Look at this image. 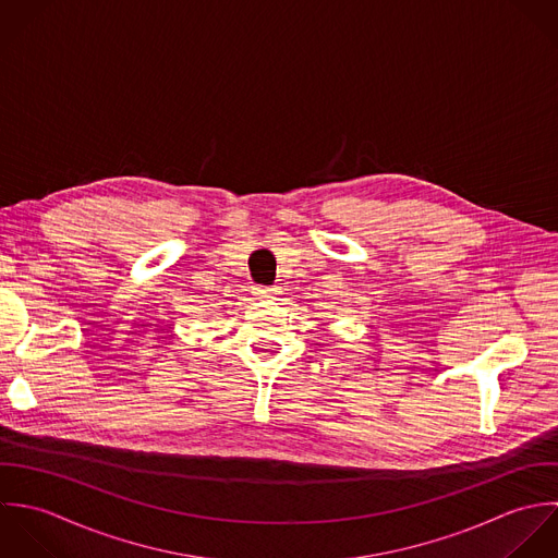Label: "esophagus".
Segmentation results:
<instances>
[{"instance_id": "34e87169", "label": "esophagus", "mask_w": 558, "mask_h": 558, "mask_svg": "<svg viewBox=\"0 0 558 558\" xmlns=\"http://www.w3.org/2000/svg\"><path fill=\"white\" fill-rule=\"evenodd\" d=\"M278 293V289H274V287H254V295L258 298V300H269V298H274Z\"/></svg>"}]
</instances>
